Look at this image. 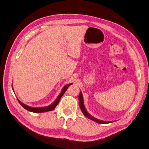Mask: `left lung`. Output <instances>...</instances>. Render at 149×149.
<instances>
[{
	"label": "left lung",
	"instance_id": "left-lung-1",
	"mask_svg": "<svg viewBox=\"0 0 149 149\" xmlns=\"http://www.w3.org/2000/svg\"><path fill=\"white\" fill-rule=\"evenodd\" d=\"M78 100H79V107L80 109L81 110L83 114L84 115L85 117H86L87 118L91 119L94 122H96L97 123L99 124H108V123H113V121H104V120H100L96 118H94L93 116H91L89 113H88V111H86L84 104V100H83V94L81 93V91H80L79 94V96H78Z\"/></svg>",
	"mask_w": 149,
	"mask_h": 149
}]
</instances>
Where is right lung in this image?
Wrapping results in <instances>:
<instances>
[{"label": "right lung", "mask_w": 149, "mask_h": 149, "mask_svg": "<svg viewBox=\"0 0 149 149\" xmlns=\"http://www.w3.org/2000/svg\"><path fill=\"white\" fill-rule=\"evenodd\" d=\"M72 84H73V83H70V84H68L65 85V86L63 88L60 94H59V95H58V96L55 100V101L53 102L50 105H49L48 106H45V107H31V106H29L25 104H24L23 102H22L19 100H18V99H17V100H18V101H19V102L20 104V105L22 107L25 108L26 110H27L29 111L32 112H35V113H40V112H45L50 111L53 110L56 107V106H57L58 102H59L61 97H62L64 93L66 91V89H68V88ZM12 89H13L12 85Z\"/></svg>", "instance_id": "1"}]
</instances>
